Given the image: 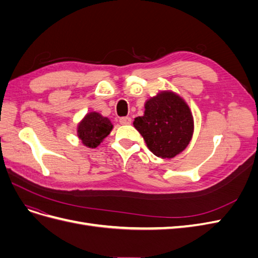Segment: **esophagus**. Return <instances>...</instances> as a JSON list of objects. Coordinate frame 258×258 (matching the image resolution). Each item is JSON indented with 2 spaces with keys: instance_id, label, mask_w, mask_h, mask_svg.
Returning a JSON list of instances; mask_svg holds the SVG:
<instances>
[{
  "instance_id": "esophagus-1",
  "label": "esophagus",
  "mask_w": 258,
  "mask_h": 258,
  "mask_svg": "<svg viewBox=\"0 0 258 258\" xmlns=\"http://www.w3.org/2000/svg\"><path fill=\"white\" fill-rule=\"evenodd\" d=\"M119 122L121 124H130L131 123V118L130 117H121V118L119 119Z\"/></svg>"
}]
</instances>
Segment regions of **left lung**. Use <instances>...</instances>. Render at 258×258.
I'll return each mask as SVG.
<instances>
[{"label": "left lung", "mask_w": 258, "mask_h": 258, "mask_svg": "<svg viewBox=\"0 0 258 258\" xmlns=\"http://www.w3.org/2000/svg\"><path fill=\"white\" fill-rule=\"evenodd\" d=\"M134 126L154 155L173 158L189 144L194 118L181 97L172 91H161L146 101L144 115L137 117Z\"/></svg>", "instance_id": "left-lung-1"}]
</instances>
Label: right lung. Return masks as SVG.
<instances>
[{
	"mask_svg": "<svg viewBox=\"0 0 258 258\" xmlns=\"http://www.w3.org/2000/svg\"><path fill=\"white\" fill-rule=\"evenodd\" d=\"M113 129V124L107 117L97 112H90L77 126V136L82 143L90 148L97 147Z\"/></svg>",
	"mask_w": 258,
	"mask_h": 258,
	"instance_id": "obj_1",
	"label": "right lung"
}]
</instances>
